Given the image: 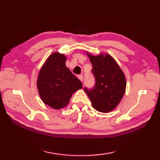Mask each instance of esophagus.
Here are the masks:
<instances>
[{
    "label": "esophagus",
    "instance_id": "1",
    "mask_svg": "<svg viewBox=\"0 0 160 160\" xmlns=\"http://www.w3.org/2000/svg\"><path fill=\"white\" fill-rule=\"evenodd\" d=\"M78 78H79V79L80 80L81 82H82V81H83V76H82V75H79V76H78Z\"/></svg>",
    "mask_w": 160,
    "mask_h": 160
}]
</instances>
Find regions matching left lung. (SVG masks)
Segmentation results:
<instances>
[{
    "instance_id": "left-lung-1",
    "label": "left lung",
    "mask_w": 160,
    "mask_h": 160,
    "mask_svg": "<svg viewBox=\"0 0 160 160\" xmlns=\"http://www.w3.org/2000/svg\"><path fill=\"white\" fill-rule=\"evenodd\" d=\"M91 64L96 84L91 89L84 88L92 106L98 111L108 113L116 107L124 96L125 76L116 61L109 54L93 56L87 53Z\"/></svg>"
}]
</instances>
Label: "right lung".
Returning <instances> with one entry per match:
<instances>
[{"instance_id": "right-lung-1", "label": "right lung", "mask_w": 160, "mask_h": 160, "mask_svg": "<svg viewBox=\"0 0 160 160\" xmlns=\"http://www.w3.org/2000/svg\"><path fill=\"white\" fill-rule=\"evenodd\" d=\"M66 56L53 53L47 59L38 73L37 87L41 100L55 109L69 104L74 92L82 88L81 81L66 67Z\"/></svg>"}]
</instances>
